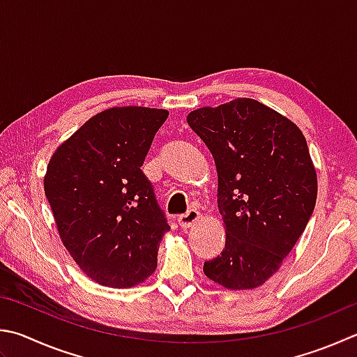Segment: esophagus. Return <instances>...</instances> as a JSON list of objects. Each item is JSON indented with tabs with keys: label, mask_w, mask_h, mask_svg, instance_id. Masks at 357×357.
I'll return each instance as SVG.
<instances>
[{
	"label": "esophagus",
	"mask_w": 357,
	"mask_h": 357,
	"mask_svg": "<svg viewBox=\"0 0 357 357\" xmlns=\"http://www.w3.org/2000/svg\"><path fill=\"white\" fill-rule=\"evenodd\" d=\"M201 217L199 211L197 209H189L185 213H181L178 217V223L183 229H189L193 223H197Z\"/></svg>",
	"instance_id": "1"
}]
</instances>
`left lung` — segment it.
Wrapping results in <instances>:
<instances>
[{
	"label": "left lung",
	"instance_id": "obj_1",
	"mask_svg": "<svg viewBox=\"0 0 357 357\" xmlns=\"http://www.w3.org/2000/svg\"><path fill=\"white\" fill-rule=\"evenodd\" d=\"M187 123L212 153L226 243L204 275L231 290L262 286L312 215L317 173L294 121L251 98L201 107Z\"/></svg>",
	"mask_w": 357,
	"mask_h": 357
}]
</instances>
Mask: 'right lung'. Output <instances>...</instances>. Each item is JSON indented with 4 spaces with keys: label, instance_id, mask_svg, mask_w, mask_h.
<instances>
[{
    "label": "right lung",
    "instance_id": "add662e5",
    "mask_svg": "<svg viewBox=\"0 0 357 357\" xmlns=\"http://www.w3.org/2000/svg\"><path fill=\"white\" fill-rule=\"evenodd\" d=\"M167 116L165 109H107L84 123L48 164L45 195L61 241L101 286H137L158 267L170 226L140 167Z\"/></svg>",
    "mask_w": 357,
    "mask_h": 357
}]
</instances>
